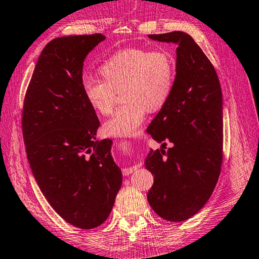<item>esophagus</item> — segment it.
<instances>
[{
	"label": "esophagus",
	"instance_id": "obj_1",
	"mask_svg": "<svg viewBox=\"0 0 259 259\" xmlns=\"http://www.w3.org/2000/svg\"><path fill=\"white\" fill-rule=\"evenodd\" d=\"M133 152L131 150H128V152ZM139 168V164H134V165H130V166H128V168H124L123 169V175H130L131 172H134V171H136V170H137Z\"/></svg>",
	"mask_w": 259,
	"mask_h": 259
}]
</instances>
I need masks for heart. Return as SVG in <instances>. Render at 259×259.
<instances>
[{
	"mask_svg": "<svg viewBox=\"0 0 259 259\" xmlns=\"http://www.w3.org/2000/svg\"><path fill=\"white\" fill-rule=\"evenodd\" d=\"M103 77L85 76L82 90L96 112H112L116 91L125 102L104 123V131L114 137H136L147 109L156 111L164 105L172 89L175 68L165 51L129 48L112 55L100 66Z\"/></svg>",
	"mask_w": 259,
	"mask_h": 259,
	"instance_id": "obj_1",
	"label": "heart"
}]
</instances>
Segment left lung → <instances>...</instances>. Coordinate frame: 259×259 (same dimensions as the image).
Returning <instances> with one entry per match:
<instances>
[{"mask_svg": "<svg viewBox=\"0 0 259 259\" xmlns=\"http://www.w3.org/2000/svg\"><path fill=\"white\" fill-rule=\"evenodd\" d=\"M174 43L176 76L171 93L147 133L160 150H151L145 166L154 175L147 193L152 209L165 221L184 222L207 203L223 160V96L213 66L184 32L148 35ZM173 143L165 153V142Z\"/></svg>", "mask_w": 259, "mask_h": 259, "instance_id": "left-lung-1", "label": "left lung"}]
</instances>
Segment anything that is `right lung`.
<instances>
[{
    "label": "right lung",
    "mask_w": 259,
    "mask_h": 259,
    "mask_svg": "<svg viewBox=\"0 0 259 259\" xmlns=\"http://www.w3.org/2000/svg\"><path fill=\"white\" fill-rule=\"evenodd\" d=\"M103 34L48 43L25 96L23 135L30 169L55 211L82 230L106 221L122 185L111 139L97 140L100 122L83 95V61Z\"/></svg>",
    "instance_id": "right-lung-1"
}]
</instances>
